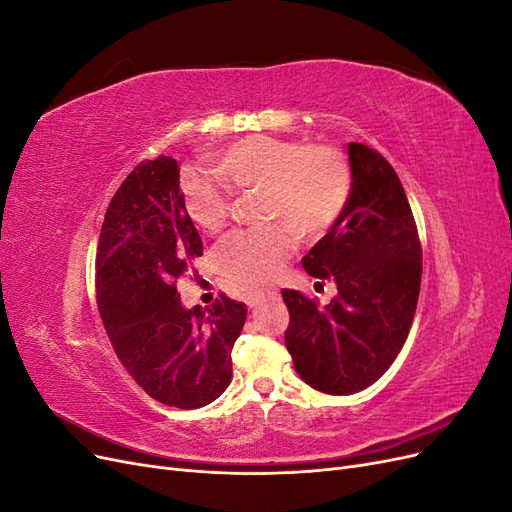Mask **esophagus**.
I'll list each match as a JSON object with an SVG mask.
<instances>
[{
    "label": "esophagus",
    "instance_id": "esophagus-1",
    "mask_svg": "<svg viewBox=\"0 0 512 512\" xmlns=\"http://www.w3.org/2000/svg\"><path fill=\"white\" fill-rule=\"evenodd\" d=\"M277 297H280V292H277L275 288H258L250 294V307H258L262 303H269V301H275Z\"/></svg>",
    "mask_w": 512,
    "mask_h": 512
}]
</instances>
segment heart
<instances>
[{"label":"heart","instance_id":"b5f03b06","mask_svg":"<svg viewBox=\"0 0 512 512\" xmlns=\"http://www.w3.org/2000/svg\"><path fill=\"white\" fill-rule=\"evenodd\" d=\"M220 177L237 190H265V215L280 224L239 230L220 250L222 269L241 284L269 282L301 235H322L344 213L352 192L346 156L331 145H301L273 136H247L226 147L215 162ZM185 211L205 232L224 228L230 213L226 185L205 173L183 175ZM293 225L290 227L285 222Z\"/></svg>","mask_w":512,"mask_h":512}]
</instances>
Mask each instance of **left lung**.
<instances>
[{
  "instance_id": "8db88e82",
  "label": "left lung",
  "mask_w": 512,
  "mask_h": 512,
  "mask_svg": "<svg viewBox=\"0 0 512 512\" xmlns=\"http://www.w3.org/2000/svg\"><path fill=\"white\" fill-rule=\"evenodd\" d=\"M348 162V205L303 256L305 271L333 280L337 294L320 307L299 290H282L294 369L329 395L359 393L391 367L410 333L423 273L421 241L393 166L363 143L348 145Z\"/></svg>"
}]
</instances>
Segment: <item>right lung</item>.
<instances>
[{"mask_svg":"<svg viewBox=\"0 0 512 512\" xmlns=\"http://www.w3.org/2000/svg\"><path fill=\"white\" fill-rule=\"evenodd\" d=\"M203 241L185 211L175 158L136 166L106 209L96 254V297L128 374L164 406L203 408L232 378L230 352L247 309L226 294L183 307L175 280Z\"/></svg>","mask_w":512,"mask_h":512,"instance_id":"1","label":"right lung"}]
</instances>
